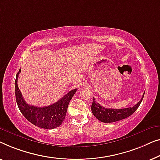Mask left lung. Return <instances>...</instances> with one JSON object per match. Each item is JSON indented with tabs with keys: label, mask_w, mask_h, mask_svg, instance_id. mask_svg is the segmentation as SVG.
Here are the masks:
<instances>
[{
	"label": "left lung",
	"mask_w": 160,
	"mask_h": 160,
	"mask_svg": "<svg viewBox=\"0 0 160 160\" xmlns=\"http://www.w3.org/2000/svg\"><path fill=\"white\" fill-rule=\"evenodd\" d=\"M145 92L143 94L142 98L136 105L132 107L125 108V109H108L101 106L96 102L93 98V103L91 105V111L93 115L102 122H114L128 118L136 111L141 102H142Z\"/></svg>",
	"instance_id": "8db88e82"
}]
</instances>
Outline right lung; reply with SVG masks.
<instances>
[{
    "label": "right lung",
    "instance_id": "right-lung-1",
    "mask_svg": "<svg viewBox=\"0 0 160 160\" xmlns=\"http://www.w3.org/2000/svg\"><path fill=\"white\" fill-rule=\"evenodd\" d=\"M21 69L17 74L15 80V95L18 107L27 120L38 127L44 129H53L62 125L67 111L69 103L75 95L77 88L68 93L53 104L38 107L25 102L17 85V80Z\"/></svg>",
    "mask_w": 160,
    "mask_h": 160
}]
</instances>
